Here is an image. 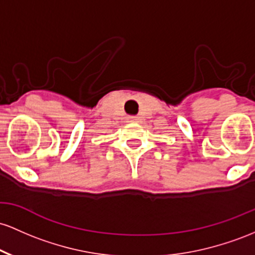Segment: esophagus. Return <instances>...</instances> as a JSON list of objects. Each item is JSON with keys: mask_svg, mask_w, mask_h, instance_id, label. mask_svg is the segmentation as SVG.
Segmentation results:
<instances>
[{"mask_svg": "<svg viewBox=\"0 0 255 255\" xmlns=\"http://www.w3.org/2000/svg\"><path fill=\"white\" fill-rule=\"evenodd\" d=\"M137 117H130V122H137Z\"/></svg>", "mask_w": 255, "mask_h": 255, "instance_id": "obj_1", "label": "esophagus"}]
</instances>
